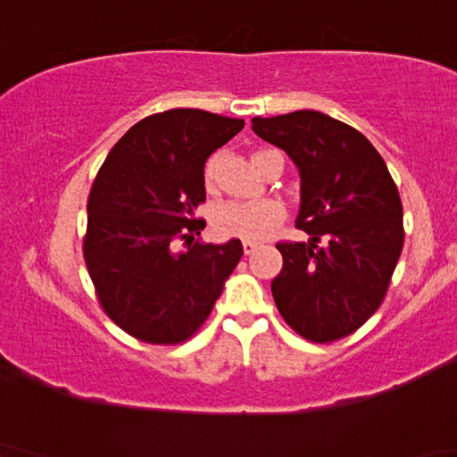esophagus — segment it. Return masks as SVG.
I'll use <instances>...</instances> for the list:
<instances>
[{
	"label": "esophagus",
	"mask_w": 457,
	"mask_h": 457,
	"mask_svg": "<svg viewBox=\"0 0 457 457\" xmlns=\"http://www.w3.org/2000/svg\"><path fill=\"white\" fill-rule=\"evenodd\" d=\"M259 247V244H255V241H244V253L245 255H251L253 251Z\"/></svg>",
	"instance_id": "34e87169"
}]
</instances>
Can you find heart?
<instances>
[{
    "label": "heart",
    "instance_id": "1",
    "mask_svg": "<svg viewBox=\"0 0 457 457\" xmlns=\"http://www.w3.org/2000/svg\"><path fill=\"white\" fill-rule=\"evenodd\" d=\"M261 151L253 153L259 154ZM220 157H212L204 164V188L208 192L216 188ZM287 216L285 204L280 200H259V202H226L213 210L212 228L220 237H237L245 241L265 239L275 231Z\"/></svg>",
    "mask_w": 457,
    "mask_h": 457
}]
</instances>
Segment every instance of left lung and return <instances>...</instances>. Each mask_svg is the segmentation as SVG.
<instances>
[{
    "mask_svg": "<svg viewBox=\"0 0 457 457\" xmlns=\"http://www.w3.org/2000/svg\"><path fill=\"white\" fill-rule=\"evenodd\" d=\"M251 123L298 167L296 228L310 236L308 244H277L283 269L270 283L275 304L308 342H336L361 328L389 290L404 244L399 188L365 135L326 113Z\"/></svg>",
    "mask_w": 457,
    "mask_h": 457,
    "instance_id": "left-lung-1",
    "label": "left lung"
}]
</instances>
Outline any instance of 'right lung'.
Masks as SVG:
<instances>
[{"mask_svg":"<svg viewBox=\"0 0 457 457\" xmlns=\"http://www.w3.org/2000/svg\"><path fill=\"white\" fill-rule=\"evenodd\" d=\"M244 120L177 108L135 123L113 145L88 196L84 261L100 306L154 345L187 342L206 322L244 255L196 237L206 221L204 162Z\"/></svg>","mask_w":457,"mask_h":457,"instance_id":"1","label":"right lung"}]
</instances>
